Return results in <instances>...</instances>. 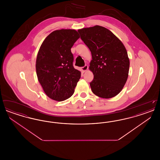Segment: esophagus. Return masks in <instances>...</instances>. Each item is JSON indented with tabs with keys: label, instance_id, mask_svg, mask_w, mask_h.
<instances>
[{
	"label": "esophagus",
	"instance_id": "34e87169",
	"mask_svg": "<svg viewBox=\"0 0 160 160\" xmlns=\"http://www.w3.org/2000/svg\"><path fill=\"white\" fill-rule=\"evenodd\" d=\"M88 69V66L87 65H85L84 67H82V70L83 72H86Z\"/></svg>",
	"mask_w": 160,
	"mask_h": 160
}]
</instances>
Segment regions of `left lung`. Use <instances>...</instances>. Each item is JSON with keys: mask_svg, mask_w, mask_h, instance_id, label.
<instances>
[{"mask_svg": "<svg viewBox=\"0 0 160 160\" xmlns=\"http://www.w3.org/2000/svg\"><path fill=\"white\" fill-rule=\"evenodd\" d=\"M91 52L89 69L93 74L92 91L102 98H111L122 91L129 72V60L122 42L106 28L95 26L78 30Z\"/></svg>", "mask_w": 160, "mask_h": 160, "instance_id": "obj_1", "label": "left lung"}]
</instances>
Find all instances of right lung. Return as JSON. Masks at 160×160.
I'll return each mask as SVG.
<instances>
[{
    "label": "right lung",
    "mask_w": 160,
    "mask_h": 160,
    "mask_svg": "<svg viewBox=\"0 0 160 160\" xmlns=\"http://www.w3.org/2000/svg\"><path fill=\"white\" fill-rule=\"evenodd\" d=\"M79 38L76 30H57L46 37L39 48L37 75L44 91L51 99L62 101L74 92L81 72L73 67L71 48Z\"/></svg>",
    "instance_id": "add662e5"
}]
</instances>
